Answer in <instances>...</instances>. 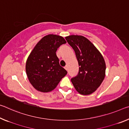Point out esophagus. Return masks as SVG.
<instances>
[{"mask_svg": "<svg viewBox=\"0 0 129 129\" xmlns=\"http://www.w3.org/2000/svg\"><path fill=\"white\" fill-rule=\"evenodd\" d=\"M64 68L66 69L67 71H68V66H67V65H66V66H65V67H64Z\"/></svg>", "mask_w": 129, "mask_h": 129, "instance_id": "1", "label": "esophagus"}]
</instances>
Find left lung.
I'll list each match as a JSON object with an SVG mask.
<instances>
[{
    "label": "left lung",
    "instance_id": "8db88e82",
    "mask_svg": "<svg viewBox=\"0 0 129 129\" xmlns=\"http://www.w3.org/2000/svg\"><path fill=\"white\" fill-rule=\"evenodd\" d=\"M74 50L78 61L79 71L71 81L81 95H89L96 90L105 77L106 63L103 56L92 43L82 36L65 37Z\"/></svg>",
    "mask_w": 129,
    "mask_h": 129
}]
</instances>
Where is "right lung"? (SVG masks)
<instances>
[{
    "mask_svg": "<svg viewBox=\"0 0 129 129\" xmlns=\"http://www.w3.org/2000/svg\"><path fill=\"white\" fill-rule=\"evenodd\" d=\"M65 43L62 37L49 34L44 37L30 53L26 64V74L30 83L37 91L48 92L53 90L67 74L59 64L56 53Z\"/></svg>",
    "mask_w": 129,
    "mask_h": 129,
    "instance_id": "right-lung-1",
    "label": "right lung"
}]
</instances>
